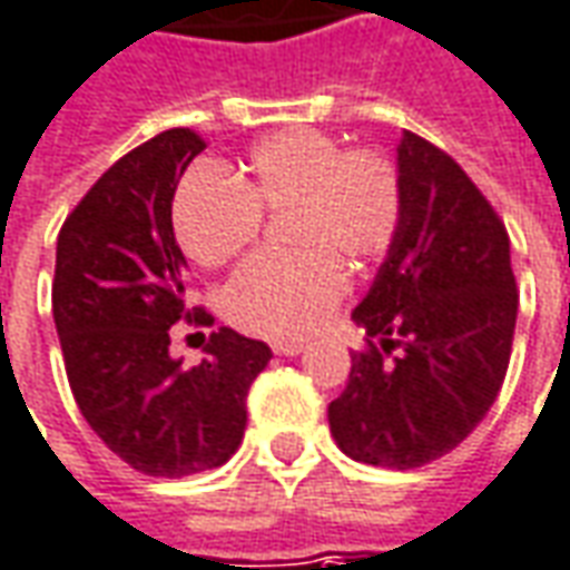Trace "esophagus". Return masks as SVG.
I'll return each instance as SVG.
<instances>
[{"mask_svg": "<svg viewBox=\"0 0 570 570\" xmlns=\"http://www.w3.org/2000/svg\"><path fill=\"white\" fill-rule=\"evenodd\" d=\"M274 352L284 355V358H293V355H302V352H305V343H296V340H289V343H274Z\"/></svg>", "mask_w": 570, "mask_h": 570, "instance_id": "obj_1", "label": "esophagus"}]
</instances>
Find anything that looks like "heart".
<instances>
[{
    "label": "heart",
    "mask_w": 570,
    "mask_h": 570,
    "mask_svg": "<svg viewBox=\"0 0 570 570\" xmlns=\"http://www.w3.org/2000/svg\"><path fill=\"white\" fill-rule=\"evenodd\" d=\"M402 177L377 149H343L334 137L293 127L262 139L234 180L196 171L177 187L171 220L184 253L220 268L253 246L262 215H286V243L299 253L258 255L236 271L224 308L243 331L308 336L346 289L343 262L371 265L402 227Z\"/></svg>",
    "instance_id": "obj_1"
}]
</instances>
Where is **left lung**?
Returning <instances> with one entry per match:
<instances>
[{"label": "left lung", "mask_w": 570, "mask_h": 570, "mask_svg": "<svg viewBox=\"0 0 570 570\" xmlns=\"http://www.w3.org/2000/svg\"><path fill=\"white\" fill-rule=\"evenodd\" d=\"M402 227L352 312L367 350L327 405L336 446L377 468H421L487 417L509 371L518 289L509 234L459 161L399 139Z\"/></svg>", "instance_id": "left-lung-1"}]
</instances>
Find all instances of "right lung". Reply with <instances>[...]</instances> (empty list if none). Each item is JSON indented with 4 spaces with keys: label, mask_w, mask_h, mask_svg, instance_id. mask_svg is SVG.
<instances>
[{
    "label": "right lung",
    "mask_w": 570,
    "mask_h": 570,
    "mask_svg": "<svg viewBox=\"0 0 570 570\" xmlns=\"http://www.w3.org/2000/svg\"><path fill=\"white\" fill-rule=\"evenodd\" d=\"M205 149L174 127L108 168L61 224L52 281L68 383L80 415L118 459L149 478H189L243 443L246 396L271 362L262 340L218 327L208 358H171L177 321L208 324L187 305V258L174 239L177 180Z\"/></svg>",
    "instance_id": "add662e5"
}]
</instances>
